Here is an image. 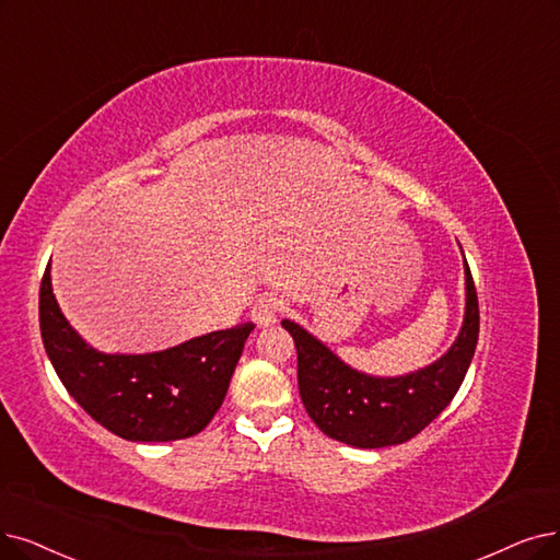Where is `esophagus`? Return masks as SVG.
I'll list each match as a JSON object with an SVG mask.
<instances>
[{
  "mask_svg": "<svg viewBox=\"0 0 560 560\" xmlns=\"http://www.w3.org/2000/svg\"><path fill=\"white\" fill-rule=\"evenodd\" d=\"M280 310H282V301L278 296H261L253 307V322L259 328L271 326V324H276Z\"/></svg>",
  "mask_w": 560,
  "mask_h": 560,
  "instance_id": "34e87169",
  "label": "esophagus"
}]
</instances>
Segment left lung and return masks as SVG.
<instances>
[{"label": "left lung", "mask_w": 560, "mask_h": 560, "mask_svg": "<svg viewBox=\"0 0 560 560\" xmlns=\"http://www.w3.org/2000/svg\"><path fill=\"white\" fill-rule=\"evenodd\" d=\"M464 282V322L451 349L432 365L399 376L355 370L307 328L282 319L296 345L305 411L326 436L353 448H386L416 436L451 405L474 361L480 330L478 296L466 259Z\"/></svg>", "instance_id": "obj_1"}]
</instances>
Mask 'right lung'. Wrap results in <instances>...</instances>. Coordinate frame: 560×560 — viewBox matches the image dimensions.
Listing matches in <instances>:
<instances>
[{
  "instance_id": "obj_1",
  "label": "right lung",
  "mask_w": 560,
  "mask_h": 560,
  "mask_svg": "<svg viewBox=\"0 0 560 560\" xmlns=\"http://www.w3.org/2000/svg\"><path fill=\"white\" fill-rule=\"evenodd\" d=\"M40 338L63 388L105 430L161 443L202 432L228 395L253 324L213 330L151 353H105L63 317L50 264L38 294Z\"/></svg>"
}]
</instances>
